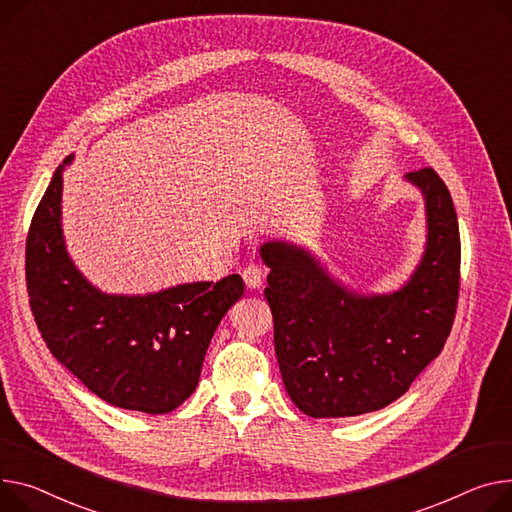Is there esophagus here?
<instances>
[{"instance_id":"esophagus-1","label":"esophagus","mask_w":512,"mask_h":512,"mask_svg":"<svg viewBox=\"0 0 512 512\" xmlns=\"http://www.w3.org/2000/svg\"><path fill=\"white\" fill-rule=\"evenodd\" d=\"M243 280L249 288H261L263 284V267L257 265V263H249L245 269H243Z\"/></svg>"}]
</instances>
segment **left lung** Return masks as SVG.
Masks as SVG:
<instances>
[{"mask_svg":"<svg viewBox=\"0 0 512 512\" xmlns=\"http://www.w3.org/2000/svg\"><path fill=\"white\" fill-rule=\"evenodd\" d=\"M424 191L428 249L412 280L389 296H358L286 243L261 247L265 298L286 391L311 418L377 412L399 399L451 333L461 238L451 193L430 166L407 175Z\"/></svg>","mask_w":512,"mask_h":512,"instance_id":"obj_1","label":"left lung"}]
</instances>
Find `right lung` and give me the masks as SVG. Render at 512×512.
<instances>
[{
  "instance_id": "add662e5",
  "label": "right lung",
  "mask_w": 512,
  "mask_h": 512,
  "mask_svg": "<svg viewBox=\"0 0 512 512\" xmlns=\"http://www.w3.org/2000/svg\"><path fill=\"white\" fill-rule=\"evenodd\" d=\"M72 158L63 160V164ZM26 236V290L51 354L92 393L123 410L168 414L195 391L214 331L245 294L232 274L150 296H109L74 267L61 236V170Z\"/></svg>"
}]
</instances>
